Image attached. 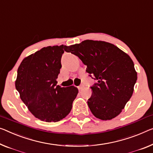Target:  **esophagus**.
<instances>
[{
	"label": "esophagus",
	"instance_id": "1",
	"mask_svg": "<svg viewBox=\"0 0 153 153\" xmlns=\"http://www.w3.org/2000/svg\"><path fill=\"white\" fill-rule=\"evenodd\" d=\"M83 88H84V85H83V84L80 85L79 86V90H83Z\"/></svg>",
	"mask_w": 153,
	"mask_h": 153
}]
</instances>
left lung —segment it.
<instances>
[{"instance_id": "obj_1", "label": "left lung", "mask_w": 153, "mask_h": 153, "mask_svg": "<svg viewBox=\"0 0 153 153\" xmlns=\"http://www.w3.org/2000/svg\"><path fill=\"white\" fill-rule=\"evenodd\" d=\"M65 51L76 55L89 76L97 81L88 101L94 116L102 120L118 116L132 96L137 79L131 57L111 43L89 39Z\"/></svg>"}]
</instances>
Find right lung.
<instances>
[{
    "label": "right lung",
    "mask_w": 153,
    "mask_h": 153,
    "mask_svg": "<svg viewBox=\"0 0 153 153\" xmlns=\"http://www.w3.org/2000/svg\"><path fill=\"white\" fill-rule=\"evenodd\" d=\"M66 48L63 45L42 48L25 58L18 69L15 85L21 100L42 121L55 123L64 118L79 92L73 85H57L61 59Z\"/></svg>",
    "instance_id": "obj_1"
}]
</instances>
